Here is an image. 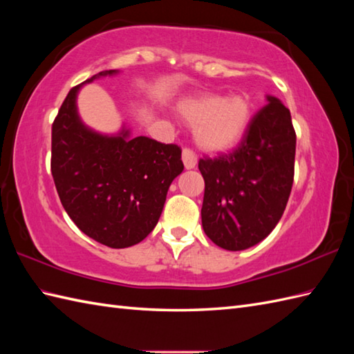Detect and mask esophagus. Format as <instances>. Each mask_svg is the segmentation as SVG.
<instances>
[{"label":"esophagus","instance_id":"1","mask_svg":"<svg viewBox=\"0 0 354 354\" xmlns=\"http://www.w3.org/2000/svg\"><path fill=\"white\" fill-rule=\"evenodd\" d=\"M183 162H184V165H185V169H194L196 167V164H198V158H196V155H194L192 150H189V149H184L183 150Z\"/></svg>","mask_w":354,"mask_h":354}]
</instances>
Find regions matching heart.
<instances>
[{
    "instance_id": "obj_1",
    "label": "heart",
    "mask_w": 354,
    "mask_h": 354,
    "mask_svg": "<svg viewBox=\"0 0 354 354\" xmlns=\"http://www.w3.org/2000/svg\"><path fill=\"white\" fill-rule=\"evenodd\" d=\"M178 112L194 126V140L208 152H227L237 146L252 118L251 103L243 95L192 97L179 103Z\"/></svg>"
}]
</instances>
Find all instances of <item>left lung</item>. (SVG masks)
<instances>
[{
	"mask_svg": "<svg viewBox=\"0 0 354 354\" xmlns=\"http://www.w3.org/2000/svg\"><path fill=\"white\" fill-rule=\"evenodd\" d=\"M266 102L234 152L199 161L205 181L202 228L227 251H243L266 239L292 190L297 137L290 111L274 95Z\"/></svg>",
	"mask_w": 354,
	"mask_h": 354,
	"instance_id": "1",
	"label": "left lung"
}]
</instances>
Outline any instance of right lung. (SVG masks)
I'll use <instances>...</instances> for the list:
<instances>
[{
  "label": "right lung",
  "instance_id": "1",
  "mask_svg": "<svg viewBox=\"0 0 354 354\" xmlns=\"http://www.w3.org/2000/svg\"><path fill=\"white\" fill-rule=\"evenodd\" d=\"M118 73L100 71L74 86L51 129V175L66 214L88 237L115 250L150 234L170 184L184 170L178 146L132 137L126 123L103 133L80 118V89Z\"/></svg>",
  "mask_w": 354,
  "mask_h": 354
}]
</instances>
